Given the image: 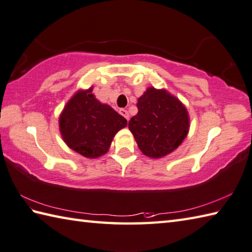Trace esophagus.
I'll list each match as a JSON object with an SVG mask.
<instances>
[{"label": "esophagus", "instance_id": "esophagus-1", "mask_svg": "<svg viewBox=\"0 0 252 252\" xmlns=\"http://www.w3.org/2000/svg\"><path fill=\"white\" fill-rule=\"evenodd\" d=\"M120 113H121V115L124 116L127 121L129 120V114H128V112L126 110H124V108H122V110H120Z\"/></svg>", "mask_w": 252, "mask_h": 252}]
</instances>
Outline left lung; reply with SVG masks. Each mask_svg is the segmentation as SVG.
<instances>
[{
	"label": "left lung",
	"instance_id": "1",
	"mask_svg": "<svg viewBox=\"0 0 252 252\" xmlns=\"http://www.w3.org/2000/svg\"><path fill=\"white\" fill-rule=\"evenodd\" d=\"M138 113L131 117L128 128L141 153L161 158L182 144L189 127L183 104L165 90L148 88L138 98Z\"/></svg>",
	"mask_w": 252,
	"mask_h": 252
}]
</instances>
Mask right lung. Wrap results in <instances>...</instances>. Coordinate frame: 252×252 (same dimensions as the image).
Masks as SVG:
<instances>
[{"label":"right lung","instance_id":"1","mask_svg":"<svg viewBox=\"0 0 252 252\" xmlns=\"http://www.w3.org/2000/svg\"><path fill=\"white\" fill-rule=\"evenodd\" d=\"M92 90L75 93L59 117L60 134L65 144L87 158L105 155L116 132L127 126L125 118L110 105L98 102Z\"/></svg>","mask_w":252,"mask_h":252}]
</instances>
